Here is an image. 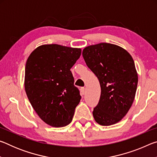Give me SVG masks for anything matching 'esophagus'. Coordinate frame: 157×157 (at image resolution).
<instances>
[{"label":"esophagus","mask_w":157,"mask_h":157,"mask_svg":"<svg viewBox=\"0 0 157 157\" xmlns=\"http://www.w3.org/2000/svg\"><path fill=\"white\" fill-rule=\"evenodd\" d=\"M80 90H81L82 94H84V93H85V88H84V87H82Z\"/></svg>","instance_id":"obj_1"}]
</instances>
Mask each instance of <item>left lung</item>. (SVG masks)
Segmentation results:
<instances>
[{
	"label": "left lung",
	"mask_w": 157,
	"mask_h": 157,
	"mask_svg": "<svg viewBox=\"0 0 157 157\" xmlns=\"http://www.w3.org/2000/svg\"><path fill=\"white\" fill-rule=\"evenodd\" d=\"M82 56L100 82L101 95L93 115L103 126L120 121L134 100L138 84L135 63L129 53L116 45L101 43L86 47Z\"/></svg>",
	"instance_id": "1"
}]
</instances>
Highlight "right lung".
<instances>
[{
    "instance_id": "right-lung-1",
    "label": "right lung",
    "mask_w": 157,
    "mask_h": 157,
    "mask_svg": "<svg viewBox=\"0 0 157 157\" xmlns=\"http://www.w3.org/2000/svg\"><path fill=\"white\" fill-rule=\"evenodd\" d=\"M81 52L80 48L57 44L43 45L26 62V94L36 113L50 126L64 127L73 120L81 95L71 68Z\"/></svg>"
}]
</instances>
